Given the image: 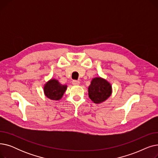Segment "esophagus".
<instances>
[{
    "mask_svg": "<svg viewBox=\"0 0 158 158\" xmlns=\"http://www.w3.org/2000/svg\"><path fill=\"white\" fill-rule=\"evenodd\" d=\"M80 84V82L79 81H76V80H73L72 81V85H79Z\"/></svg>",
    "mask_w": 158,
    "mask_h": 158,
    "instance_id": "obj_1",
    "label": "esophagus"
}]
</instances>
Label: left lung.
<instances>
[{"label":"left lung","mask_w":158,"mask_h":158,"mask_svg":"<svg viewBox=\"0 0 158 158\" xmlns=\"http://www.w3.org/2000/svg\"><path fill=\"white\" fill-rule=\"evenodd\" d=\"M112 94L110 82L101 77L94 78L88 87V95L95 104H101L108 98Z\"/></svg>","instance_id":"obj_1"}]
</instances>
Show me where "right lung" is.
I'll return each mask as SVG.
<instances>
[{"instance_id":"obj_1","label":"right lung","mask_w":158,"mask_h":158,"mask_svg":"<svg viewBox=\"0 0 158 158\" xmlns=\"http://www.w3.org/2000/svg\"><path fill=\"white\" fill-rule=\"evenodd\" d=\"M67 88L66 85H63L57 79H51L44 85L45 95L52 101H59L63 96Z\"/></svg>"}]
</instances>
